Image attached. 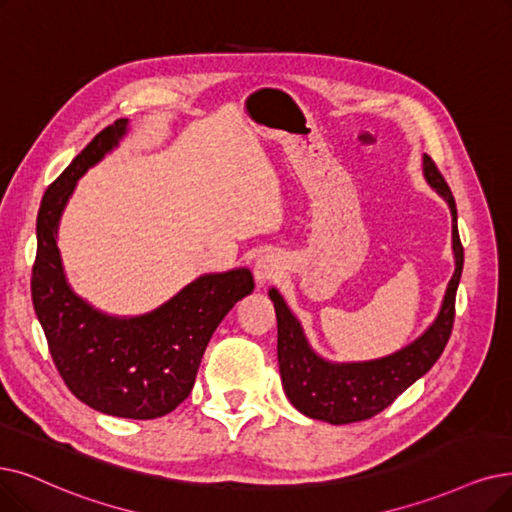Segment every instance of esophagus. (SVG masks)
Masks as SVG:
<instances>
[{"label":"esophagus","instance_id":"34e87169","mask_svg":"<svg viewBox=\"0 0 512 512\" xmlns=\"http://www.w3.org/2000/svg\"><path fill=\"white\" fill-rule=\"evenodd\" d=\"M285 271V260L283 256H279L277 252H267L256 258L254 262V279H256V285H267L269 281L281 277Z\"/></svg>","mask_w":512,"mask_h":512}]
</instances>
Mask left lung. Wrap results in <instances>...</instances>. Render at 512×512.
I'll list each match as a JSON object with an SVG mask.
<instances>
[{"label":"left lung","mask_w":512,"mask_h":512,"mask_svg":"<svg viewBox=\"0 0 512 512\" xmlns=\"http://www.w3.org/2000/svg\"><path fill=\"white\" fill-rule=\"evenodd\" d=\"M424 180L452 212L454 275L449 279L439 313L426 330L403 349L370 361H330L315 353L298 317L277 288L269 290L277 315V359L285 397L296 410L330 424L361 422L380 414L441 357L452 334L454 304L462 275L464 250L458 235V210L452 191L435 161L422 155Z\"/></svg>","instance_id":"left-lung-1"}]
</instances>
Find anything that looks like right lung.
Wrapping results in <instances>:
<instances>
[{"label":"right lung","instance_id":"right-lung-1","mask_svg":"<svg viewBox=\"0 0 512 512\" xmlns=\"http://www.w3.org/2000/svg\"><path fill=\"white\" fill-rule=\"evenodd\" d=\"M128 132L130 121L117 119L48 187L37 214L31 296L69 391L96 412L151 420L189 397L218 323L252 294L254 279L245 267L199 275L157 309L134 317L102 313L73 292L58 252L60 218L77 180L117 149Z\"/></svg>","mask_w":512,"mask_h":512}]
</instances>
